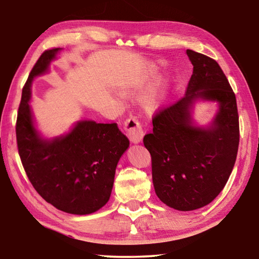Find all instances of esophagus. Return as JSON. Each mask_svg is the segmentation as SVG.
Instances as JSON below:
<instances>
[{
	"mask_svg": "<svg viewBox=\"0 0 259 259\" xmlns=\"http://www.w3.org/2000/svg\"><path fill=\"white\" fill-rule=\"evenodd\" d=\"M124 129L126 136H128L130 142L137 144L142 142L144 137V130L142 123H140L139 120L136 116H130L124 122Z\"/></svg>",
	"mask_w": 259,
	"mask_h": 259,
	"instance_id": "34e87169",
	"label": "esophagus"
}]
</instances>
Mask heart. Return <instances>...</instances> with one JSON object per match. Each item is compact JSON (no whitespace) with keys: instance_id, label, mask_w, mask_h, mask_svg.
I'll list each match as a JSON object with an SVG mask.
<instances>
[{"instance_id":"b5f03b06","label":"heart","mask_w":259,"mask_h":259,"mask_svg":"<svg viewBox=\"0 0 259 259\" xmlns=\"http://www.w3.org/2000/svg\"><path fill=\"white\" fill-rule=\"evenodd\" d=\"M166 95V83L164 80L157 81L154 85L148 89L144 96L143 103L147 108L154 109L159 107L163 102Z\"/></svg>"}]
</instances>
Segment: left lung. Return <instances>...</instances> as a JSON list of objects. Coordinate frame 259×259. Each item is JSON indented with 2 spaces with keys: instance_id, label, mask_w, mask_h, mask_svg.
<instances>
[{
  "instance_id": "left-lung-1",
  "label": "left lung",
  "mask_w": 259,
  "mask_h": 259,
  "mask_svg": "<svg viewBox=\"0 0 259 259\" xmlns=\"http://www.w3.org/2000/svg\"><path fill=\"white\" fill-rule=\"evenodd\" d=\"M193 65L186 94L156 111L153 131L144 136L152 159V178L162 202L181 211L209 204L229 181L238 155L240 128L236 98L214 59L187 50ZM217 101L220 109L209 128L191 124L195 99Z\"/></svg>"
}]
</instances>
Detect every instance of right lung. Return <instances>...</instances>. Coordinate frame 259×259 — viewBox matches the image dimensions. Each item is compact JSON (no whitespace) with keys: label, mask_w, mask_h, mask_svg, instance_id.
Returning <instances> with one entry per match:
<instances>
[{"label":"right lung","mask_w":259,"mask_h":259,"mask_svg":"<svg viewBox=\"0 0 259 259\" xmlns=\"http://www.w3.org/2000/svg\"><path fill=\"white\" fill-rule=\"evenodd\" d=\"M60 48L46 50L35 63L21 94L16 122L21 163L38 194L61 211L88 214L107 203L115 169L129 140L116 123L81 121L64 137H38L28 102L33 77L45 73Z\"/></svg>","instance_id":"add662e5"}]
</instances>
